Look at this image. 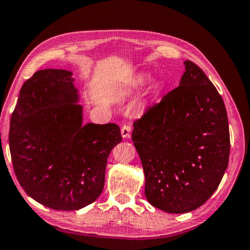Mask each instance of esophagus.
Listing matches in <instances>:
<instances>
[{
  "label": "esophagus",
  "mask_w": 250,
  "mask_h": 250,
  "mask_svg": "<svg viewBox=\"0 0 250 250\" xmlns=\"http://www.w3.org/2000/svg\"><path fill=\"white\" fill-rule=\"evenodd\" d=\"M130 126L129 125H124L121 129V134L123 138H128L130 136Z\"/></svg>",
  "instance_id": "esophagus-1"
}]
</instances>
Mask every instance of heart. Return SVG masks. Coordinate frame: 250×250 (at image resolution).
<instances>
[{
  "instance_id": "obj_1",
  "label": "heart",
  "mask_w": 250,
  "mask_h": 250,
  "mask_svg": "<svg viewBox=\"0 0 250 250\" xmlns=\"http://www.w3.org/2000/svg\"><path fill=\"white\" fill-rule=\"evenodd\" d=\"M146 82V79L144 76H138L136 79H135V85H144Z\"/></svg>"
}]
</instances>
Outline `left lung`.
<instances>
[{
  "mask_svg": "<svg viewBox=\"0 0 250 250\" xmlns=\"http://www.w3.org/2000/svg\"><path fill=\"white\" fill-rule=\"evenodd\" d=\"M179 86L134 123L132 139L152 207L181 214L200 208L229 166V129L224 101L190 60Z\"/></svg>",
  "mask_w": 250,
  "mask_h": 250,
  "instance_id": "8db88e82",
  "label": "left lung"
}]
</instances>
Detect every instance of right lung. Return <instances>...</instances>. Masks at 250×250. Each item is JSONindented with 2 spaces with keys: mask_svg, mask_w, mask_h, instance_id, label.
Wrapping results in <instances>:
<instances>
[{
  "mask_svg": "<svg viewBox=\"0 0 250 250\" xmlns=\"http://www.w3.org/2000/svg\"><path fill=\"white\" fill-rule=\"evenodd\" d=\"M72 74L62 69L35 72L21 86L8 135L21 187L58 211H77L99 198L109 152L122 142L114 123L83 124Z\"/></svg>",
  "mask_w": 250,
  "mask_h": 250,
  "instance_id": "right-lung-1",
  "label": "right lung"
}]
</instances>
